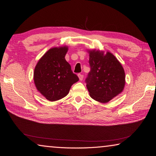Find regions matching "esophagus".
<instances>
[{"label":"esophagus","mask_w":156,"mask_h":156,"mask_svg":"<svg viewBox=\"0 0 156 156\" xmlns=\"http://www.w3.org/2000/svg\"><path fill=\"white\" fill-rule=\"evenodd\" d=\"M78 78H79V79H80V80H83V78H84V76L83 75H82V74H79L78 75Z\"/></svg>","instance_id":"obj_1"}]
</instances>
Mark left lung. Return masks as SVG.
I'll use <instances>...</instances> for the list:
<instances>
[{
	"mask_svg": "<svg viewBox=\"0 0 156 156\" xmlns=\"http://www.w3.org/2000/svg\"><path fill=\"white\" fill-rule=\"evenodd\" d=\"M90 71L86 78L91 98L102 103L110 101L122 91L125 74L121 63L110 52L89 51Z\"/></svg>",
	"mask_w": 156,
	"mask_h": 156,
	"instance_id": "left-lung-1",
	"label": "left lung"
}]
</instances>
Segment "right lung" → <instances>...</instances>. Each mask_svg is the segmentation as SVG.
I'll return each instance as SVG.
<instances>
[{"instance_id": "right-lung-1", "label": "right lung", "mask_w": 156, "mask_h": 156, "mask_svg": "<svg viewBox=\"0 0 156 156\" xmlns=\"http://www.w3.org/2000/svg\"><path fill=\"white\" fill-rule=\"evenodd\" d=\"M68 49L66 46L51 48L42 56L35 68V87L49 101L65 97L72 85L79 80L65 59Z\"/></svg>"}]
</instances>
